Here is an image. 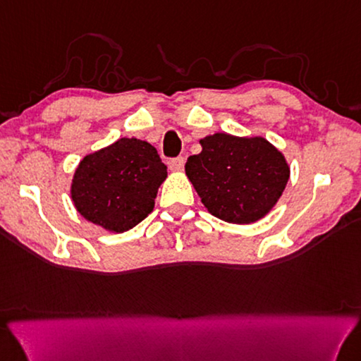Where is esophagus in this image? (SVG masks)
I'll list each match as a JSON object with an SVG mask.
<instances>
[{"label": "esophagus", "instance_id": "1", "mask_svg": "<svg viewBox=\"0 0 361 361\" xmlns=\"http://www.w3.org/2000/svg\"><path fill=\"white\" fill-rule=\"evenodd\" d=\"M169 167H171V171H173V172L181 171V169L185 167V158L178 157V158L171 159V161H169Z\"/></svg>", "mask_w": 361, "mask_h": 361}]
</instances>
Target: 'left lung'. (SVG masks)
<instances>
[{"instance_id":"obj_1","label":"left lung","mask_w":361,"mask_h":361,"mask_svg":"<svg viewBox=\"0 0 361 361\" xmlns=\"http://www.w3.org/2000/svg\"><path fill=\"white\" fill-rule=\"evenodd\" d=\"M186 162V175L213 216L231 224L264 217L289 178L285 157L263 137L216 133Z\"/></svg>"}]
</instances>
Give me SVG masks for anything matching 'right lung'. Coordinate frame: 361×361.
<instances>
[{
	"instance_id": "1",
	"label": "right lung",
	"mask_w": 361,
	"mask_h": 361,
	"mask_svg": "<svg viewBox=\"0 0 361 361\" xmlns=\"http://www.w3.org/2000/svg\"><path fill=\"white\" fill-rule=\"evenodd\" d=\"M166 176L167 167L157 148L136 137H122L80 162L72 200L92 224L122 233L152 213Z\"/></svg>"
}]
</instances>
